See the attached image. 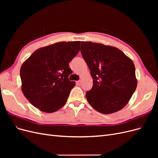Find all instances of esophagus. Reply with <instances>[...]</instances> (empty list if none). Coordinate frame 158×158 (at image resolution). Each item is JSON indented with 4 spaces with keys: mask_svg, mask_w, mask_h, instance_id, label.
I'll list each match as a JSON object with an SVG mask.
<instances>
[{
    "mask_svg": "<svg viewBox=\"0 0 158 158\" xmlns=\"http://www.w3.org/2000/svg\"><path fill=\"white\" fill-rule=\"evenodd\" d=\"M76 84H77V85H81V84H82V81L78 80V81H77V82H76Z\"/></svg>",
    "mask_w": 158,
    "mask_h": 158,
    "instance_id": "1",
    "label": "esophagus"
}]
</instances>
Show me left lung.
<instances>
[{"mask_svg":"<svg viewBox=\"0 0 158 158\" xmlns=\"http://www.w3.org/2000/svg\"><path fill=\"white\" fill-rule=\"evenodd\" d=\"M80 51L94 80L85 94L88 103L103 114L120 111L137 86L133 61L117 47L98 43L82 41Z\"/></svg>","mask_w":158,"mask_h":158,"instance_id":"left-lung-1","label":"left lung"}]
</instances>
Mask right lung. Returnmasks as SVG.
Instances as JSON below:
<instances>
[{"instance_id": "obj_1", "label": "right lung", "mask_w": 158, "mask_h": 158, "mask_svg": "<svg viewBox=\"0 0 158 158\" xmlns=\"http://www.w3.org/2000/svg\"><path fill=\"white\" fill-rule=\"evenodd\" d=\"M80 41H61L37 49L20 69L22 91L33 106L53 113L64 106L75 82L69 63L78 53Z\"/></svg>"}]
</instances>
